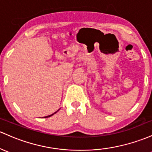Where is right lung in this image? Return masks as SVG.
<instances>
[{
  "mask_svg": "<svg viewBox=\"0 0 152 152\" xmlns=\"http://www.w3.org/2000/svg\"><path fill=\"white\" fill-rule=\"evenodd\" d=\"M59 110H57V111H56V112H55V113H54L51 114V115H47V116H45V117H44V118H48V117H50V116H52V115H54V114H55L56 113H57V111H59Z\"/></svg>",
  "mask_w": 152,
  "mask_h": 152,
  "instance_id": "add662e5",
  "label": "right lung"
}]
</instances>
